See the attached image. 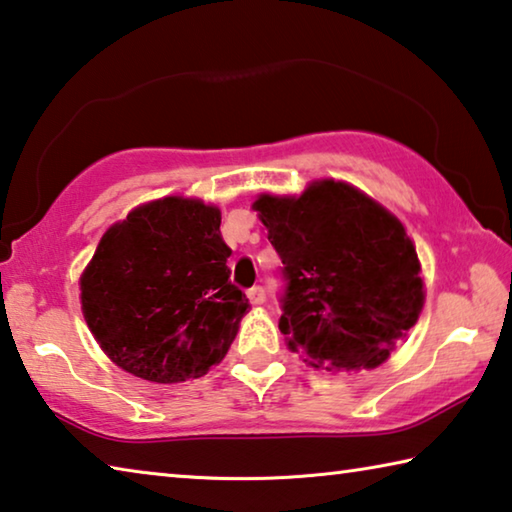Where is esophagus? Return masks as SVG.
Here are the masks:
<instances>
[{"mask_svg":"<svg viewBox=\"0 0 512 512\" xmlns=\"http://www.w3.org/2000/svg\"><path fill=\"white\" fill-rule=\"evenodd\" d=\"M246 296H248V300L253 302V305H262V302L266 300V289L264 287H250L248 291H246Z\"/></svg>","mask_w":512,"mask_h":512,"instance_id":"1","label":"esophagus"}]
</instances>
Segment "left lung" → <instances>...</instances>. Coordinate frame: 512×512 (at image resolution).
<instances>
[{
  "instance_id": "obj_1",
  "label": "left lung",
  "mask_w": 512,
  "mask_h": 512,
  "mask_svg": "<svg viewBox=\"0 0 512 512\" xmlns=\"http://www.w3.org/2000/svg\"><path fill=\"white\" fill-rule=\"evenodd\" d=\"M253 207L284 264L280 332L289 350L336 372L384 363L424 302L404 225L334 180L314 183L300 198L264 194Z\"/></svg>"
}]
</instances>
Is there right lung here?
Returning a JSON list of instances; mask_svg holds the SVG:
<instances>
[{"label": "right lung", "mask_w": 512, "mask_h": 512, "mask_svg": "<svg viewBox=\"0 0 512 512\" xmlns=\"http://www.w3.org/2000/svg\"><path fill=\"white\" fill-rule=\"evenodd\" d=\"M221 212L192 198L146 203L99 241L81 277L83 316L101 350L135 377H203L250 309L230 282Z\"/></svg>", "instance_id": "1"}]
</instances>
